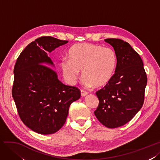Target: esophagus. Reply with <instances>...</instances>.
<instances>
[{
    "label": "esophagus",
    "instance_id": "1",
    "mask_svg": "<svg viewBox=\"0 0 160 160\" xmlns=\"http://www.w3.org/2000/svg\"><path fill=\"white\" fill-rule=\"evenodd\" d=\"M80 92H81V96L82 97H85V96H86L88 94V92H86V91L84 90H80Z\"/></svg>",
    "mask_w": 160,
    "mask_h": 160
}]
</instances>
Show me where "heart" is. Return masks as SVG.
I'll use <instances>...</instances> for the list:
<instances>
[{
	"label": "heart",
	"instance_id": "b5f03b06",
	"mask_svg": "<svg viewBox=\"0 0 160 160\" xmlns=\"http://www.w3.org/2000/svg\"><path fill=\"white\" fill-rule=\"evenodd\" d=\"M68 60L60 63L63 78L73 85L82 73L84 83L88 86L102 87L112 79L115 71L116 55L110 48L98 45L76 43L69 49Z\"/></svg>",
	"mask_w": 160,
	"mask_h": 160
}]
</instances>
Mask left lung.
<instances>
[{"instance_id": "8db88e82", "label": "left lung", "mask_w": 160, "mask_h": 160, "mask_svg": "<svg viewBox=\"0 0 160 160\" xmlns=\"http://www.w3.org/2000/svg\"><path fill=\"white\" fill-rule=\"evenodd\" d=\"M113 47L117 57L111 80L97 91L99 104L94 115L108 128L124 125L142 107L148 78L139 55L119 39L104 40Z\"/></svg>"}]
</instances>
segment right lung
Returning <instances> with one entry per match:
<instances>
[{"label": "right lung", "mask_w": 160, "mask_h": 160, "mask_svg": "<svg viewBox=\"0 0 160 160\" xmlns=\"http://www.w3.org/2000/svg\"><path fill=\"white\" fill-rule=\"evenodd\" d=\"M68 42L39 38L21 53L14 68L12 96L18 113L27 127L39 134L60 130L70 104L80 98L79 89L63 84L56 72L46 66L54 67L48 53Z\"/></svg>", "instance_id": "obj_1"}]
</instances>
